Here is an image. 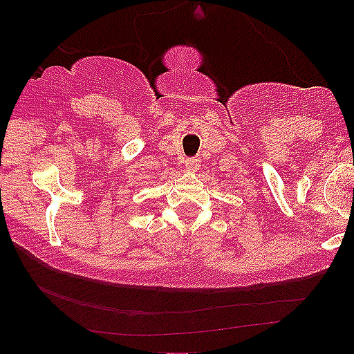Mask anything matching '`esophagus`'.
<instances>
[{"mask_svg":"<svg viewBox=\"0 0 354 354\" xmlns=\"http://www.w3.org/2000/svg\"><path fill=\"white\" fill-rule=\"evenodd\" d=\"M183 163H185L186 169H189V171H196V169L201 166V160H200V158L193 156V158H186Z\"/></svg>","mask_w":354,"mask_h":354,"instance_id":"obj_1","label":"esophagus"}]
</instances>
